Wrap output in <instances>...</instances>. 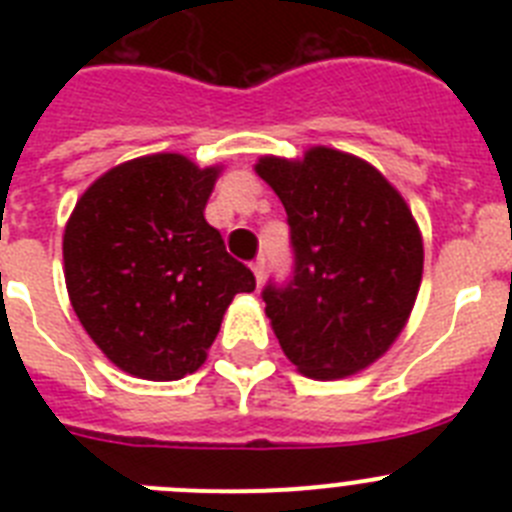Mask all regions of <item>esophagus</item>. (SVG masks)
Returning a JSON list of instances; mask_svg holds the SVG:
<instances>
[{
    "label": "esophagus",
    "mask_w": 512,
    "mask_h": 512,
    "mask_svg": "<svg viewBox=\"0 0 512 512\" xmlns=\"http://www.w3.org/2000/svg\"><path fill=\"white\" fill-rule=\"evenodd\" d=\"M251 269H253V274H256V282H264V277H266V259L264 256H259V259L253 261L251 264Z\"/></svg>",
    "instance_id": "1"
}]
</instances>
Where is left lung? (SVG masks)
Returning <instances> with one entry per match:
<instances>
[{
	"mask_svg": "<svg viewBox=\"0 0 512 512\" xmlns=\"http://www.w3.org/2000/svg\"><path fill=\"white\" fill-rule=\"evenodd\" d=\"M259 176L287 210L292 274L261 297L287 359L315 379L354 374L392 346L418 297L423 241L374 166L333 148L266 156Z\"/></svg>",
	"mask_w": 512,
	"mask_h": 512,
	"instance_id": "left-lung-1",
	"label": "left lung"
}]
</instances>
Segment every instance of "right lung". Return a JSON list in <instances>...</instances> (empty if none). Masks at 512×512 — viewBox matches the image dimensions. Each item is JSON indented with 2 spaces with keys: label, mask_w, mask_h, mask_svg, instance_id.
Masks as SVG:
<instances>
[{
  "label": "right lung",
  "mask_w": 512,
  "mask_h": 512,
  "mask_svg": "<svg viewBox=\"0 0 512 512\" xmlns=\"http://www.w3.org/2000/svg\"><path fill=\"white\" fill-rule=\"evenodd\" d=\"M217 169L179 153L115 166L81 194L63 233L71 305L122 372L171 382L197 372L223 312L256 277L205 220Z\"/></svg>",
  "instance_id": "1"
}]
</instances>
